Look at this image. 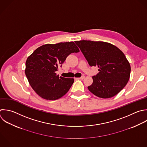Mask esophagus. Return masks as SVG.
Wrapping results in <instances>:
<instances>
[{"label": "esophagus", "mask_w": 147, "mask_h": 147, "mask_svg": "<svg viewBox=\"0 0 147 147\" xmlns=\"http://www.w3.org/2000/svg\"><path fill=\"white\" fill-rule=\"evenodd\" d=\"M84 78H85V76H82V77H80V78H76V79H80V80H82V79H84Z\"/></svg>", "instance_id": "1"}]
</instances>
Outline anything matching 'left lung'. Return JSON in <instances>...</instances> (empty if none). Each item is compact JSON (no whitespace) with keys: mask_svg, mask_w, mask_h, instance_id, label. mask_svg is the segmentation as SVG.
Returning a JSON list of instances; mask_svg holds the SVG:
<instances>
[{"mask_svg":"<svg viewBox=\"0 0 147 147\" xmlns=\"http://www.w3.org/2000/svg\"><path fill=\"white\" fill-rule=\"evenodd\" d=\"M75 43L89 65L99 68V73L92 76L88 90L105 99L118 94L126 85L130 74V65L123 53L106 42L81 40Z\"/></svg>","mask_w":147,"mask_h":147,"instance_id":"1","label":"left lung"}]
</instances>
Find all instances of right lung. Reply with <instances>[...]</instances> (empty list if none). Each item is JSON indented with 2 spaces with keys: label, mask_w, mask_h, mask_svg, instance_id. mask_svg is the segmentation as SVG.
<instances>
[{
  "label": "right lung",
  "mask_w": 147,
  "mask_h": 147,
  "mask_svg": "<svg viewBox=\"0 0 147 147\" xmlns=\"http://www.w3.org/2000/svg\"><path fill=\"white\" fill-rule=\"evenodd\" d=\"M79 52L74 42L47 44L37 48L27 59L25 74L33 90L47 100L64 96L74 82L73 78L59 77L56 71L71 53Z\"/></svg>",
  "instance_id": "obj_1"
}]
</instances>
